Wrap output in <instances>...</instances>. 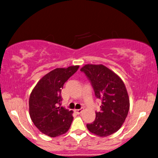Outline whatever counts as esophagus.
<instances>
[{
    "mask_svg": "<svg viewBox=\"0 0 158 158\" xmlns=\"http://www.w3.org/2000/svg\"><path fill=\"white\" fill-rule=\"evenodd\" d=\"M74 111H75V112H76V113H77V114H81V112H83V109H75V110H74Z\"/></svg>",
    "mask_w": 158,
    "mask_h": 158,
    "instance_id": "obj_1",
    "label": "esophagus"
}]
</instances>
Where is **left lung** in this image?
<instances>
[{
	"label": "left lung",
	"instance_id": "obj_1",
	"mask_svg": "<svg viewBox=\"0 0 158 158\" xmlns=\"http://www.w3.org/2000/svg\"><path fill=\"white\" fill-rule=\"evenodd\" d=\"M93 88L95 97L101 101L100 112L92 123L86 124L90 132L106 137L123 125L129 110V99L123 81L103 65L87 64L81 69Z\"/></svg>",
	"mask_w": 158,
	"mask_h": 158
}]
</instances>
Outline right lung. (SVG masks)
I'll return each instance as SVG.
<instances>
[{
    "mask_svg": "<svg viewBox=\"0 0 158 158\" xmlns=\"http://www.w3.org/2000/svg\"><path fill=\"white\" fill-rule=\"evenodd\" d=\"M79 66L57 68L42 77L29 97V114L33 123L42 133L55 138L70 128L72 111L60 106L61 89L64 83L78 69Z\"/></svg>",
    "mask_w": 158,
    "mask_h": 158,
    "instance_id": "add662e5",
    "label": "right lung"
}]
</instances>
